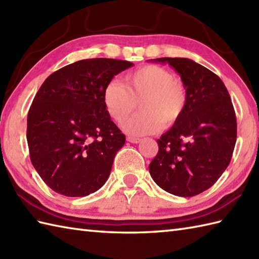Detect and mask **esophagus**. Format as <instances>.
Returning a JSON list of instances; mask_svg holds the SVG:
<instances>
[{
	"label": "esophagus",
	"mask_w": 259,
	"mask_h": 259,
	"mask_svg": "<svg viewBox=\"0 0 259 259\" xmlns=\"http://www.w3.org/2000/svg\"><path fill=\"white\" fill-rule=\"evenodd\" d=\"M126 141H129L131 144H138L141 141V139L136 138V137H126Z\"/></svg>",
	"instance_id": "esophagus-1"
}]
</instances>
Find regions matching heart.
Instances as JSON below:
<instances>
[{"instance_id": "heart-1", "label": "heart", "mask_w": 259, "mask_h": 259, "mask_svg": "<svg viewBox=\"0 0 259 259\" xmlns=\"http://www.w3.org/2000/svg\"><path fill=\"white\" fill-rule=\"evenodd\" d=\"M111 118L123 123L140 102L141 112L123 128L131 135H148L175 125L187 108V91L180 79L158 65H146L125 76V85L111 80L103 93Z\"/></svg>"}]
</instances>
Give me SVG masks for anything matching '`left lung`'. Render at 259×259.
I'll return each instance as SVG.
<instances>
[{"mask_svg": "<svg viewBox=\"0 0 259 259\" xmlns=\"http://www.w3.org/2000/svg\"><path fill=\"white\" fill-rule=\"evenodd\" d=\"M154 62L167 63L181 75L187 108L180 122L157 140L158 154L149 173L168 193L194 196L210 189L230 163L237 140L234 105L224 82L204 66L189 58Z\"/></svg>", "mask_w": 259, "mask_h": 259, "instance_id": "obj_1", "label": "left lung"}]
</instances>
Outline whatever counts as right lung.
I'll return each mask as SVG.
<instances>
[{
  "label": "right lung",
  "instance_id": "right-lung-1",
  "mask_svg": "<svg viewBox=\"0 0 259 259\" xmlns=\"http://www.w3.org/2000/svg\"><path fill=\"white\" fill-rule=\"evenodd\" d=\"M134 64L83 59L48 76L27 120L30 159L50 189L86 196L104 185L125 137L104 105L105 86Z\"/></svg>",
  "mask_w": 259,
  "mask_h": 259
}]
</instances>
